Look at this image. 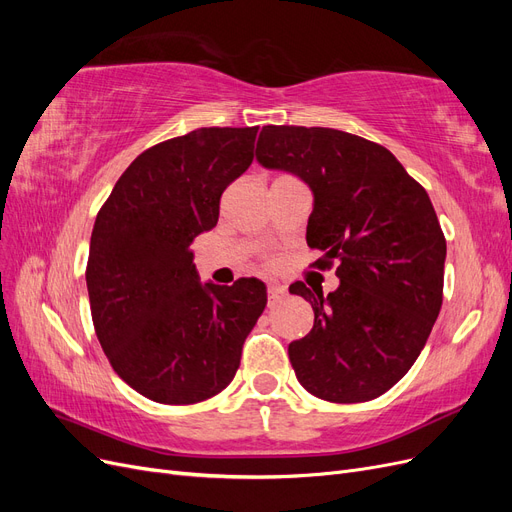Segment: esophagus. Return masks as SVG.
I'll list each match as a JSON object with an SVG mask.
<instances>
[{"mask_svg":"<svg viewBox=\"0 0 512 512\" xmlns=\"http://www.w3.org/2000/svg\"><path fill=\"white\" fill-rule=\"evenodd\" d=\"M286 297V288L280 286V284H271L267 288V299H269V305H277L282 299Z\"/></svg>","mask_w":512,"mask_h":512,"instance_id":"obj_1","label":"esophagus"}]
</instances>
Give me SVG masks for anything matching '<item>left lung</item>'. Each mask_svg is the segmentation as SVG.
<instances>
[{
  "label": "left lung",
  "mask_w": 512,
  "mask_h": 512,
  "mask_svg": "<svg viewBox=\"0 0 512 512\" xmlns=\"http://www.w3.org/2000/svg\"><path fill=\"white\" fill-rule=\"evenodd\" d=\"M256 160L314 192L307 245L337 260V290L312 303L314 327L288 346L297 380L333 404H359L391 389L425 348L442 307L446 239L425 188L393 153L333 128L265 126Z\"/></svg>",
  "instance_id": "8db88e82"
}]
</instances>
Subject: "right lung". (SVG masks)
Wrapping results in <instances>:
<instances>
[{"mask_svg": "<svg viewBox=\"0 0 512 512\" xmlns=\"http://www.w3.org/2000/svg\"><path fill=\"white\" fill-rule=\"evenodd\" d=\"M258 128H198L143 151L98 211L87 260L96 335L117 376L170 406L218 395L267 305L256 277L200 284L192 241L254 160Z\"/></svg>", "mask_w": 512, "mask_h": 512, "instance_id": "obj_1", "label": "right lung"}]
</instances>
